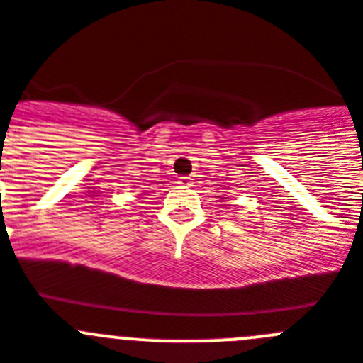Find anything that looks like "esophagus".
I'll return each instance as SVG.
<instances>
[{"mask_svg": "<svg viewBox=\"0 0 363 363\" xmlns=\"http://www.w3.org/2000/svg\"><path fill=\"white\" fill-rule=\"evenodd\" d=\"M178 184L182 185V187H191V185H192V178H191V176H182Z\"/></svg>", "mask_w": 363, "mask_h": 363, "instance_id": "1", "label": "esophagus"}]
</instances>
